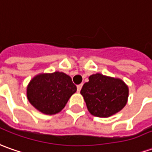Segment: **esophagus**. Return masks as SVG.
Here are the masks:
<instances>
[{
  "label": "esophagus",
  "mask_w": 152,
  "mask_h": 152,
  "mask_svg": "<svg viewBox=\"0 0 152 152\" xmlns=\"http://www.w3.org/2000/svg\"><path fill=\"white\" fill-rule=\"evenodd\" d=\"M81 87H82V84H80L77 86V91L78 92H80V90H81Z\"/></svg>",
  "instance_id": "1"
}]
</instances>
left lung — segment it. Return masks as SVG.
I'll use <instances>...</instances> for the list:
<instances>
[{
	"label": "left lung",
	"instance_id": "left-lung-1",
	"mask_svg": "<svg viewBox=\"0 0 152 152\" xmlns=\"http://www.w3.org/2000/svg\"><path fill=\"white\" fill-rule=\"evenodd\" d=\"M80 94L91 115L109 117L126 105L129 88L120 78L96 73L89 76V81L83 85Z\"/></svg>",
	"mask_w": 152,
	"mask_h": 152
}]
</instances>
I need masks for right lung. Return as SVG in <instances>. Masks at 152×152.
Segmentation results:
<instances>
[{
    "label": "right lung",
    "instance_id": "right-lung-1",
    "mask_svg": "<svg viewBox=\"0 0 152 152\" xmlns=\"http://www.w3.org/2000/svg\"><path fill=\"white\" fill-rule=\"evenodd\" d=\"M76 91L71 76L64 72L41 73L35 76L26 88L29 102L37 111L54 115L62 110Z\"/></svg>",
    "mask_w": 152,
    "mask_h": 152
}]
</instances>
